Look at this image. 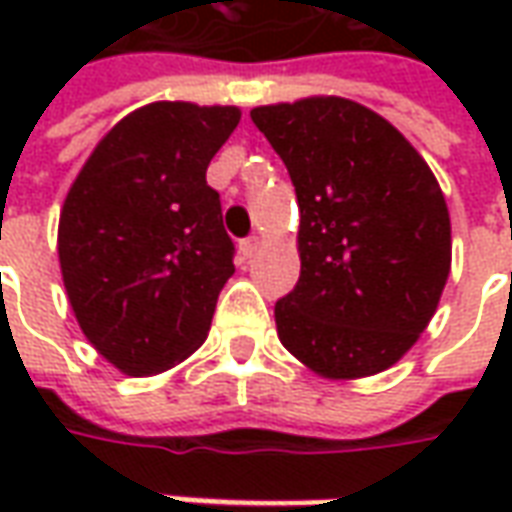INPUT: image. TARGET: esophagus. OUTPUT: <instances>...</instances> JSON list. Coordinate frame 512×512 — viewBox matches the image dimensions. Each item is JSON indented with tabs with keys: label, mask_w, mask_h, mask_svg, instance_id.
I'll return each instance as SVG.
<instances>
[{
	"label": "esophagus",
	"mask_w": 512,
	"mask_h": 512,
	"mask_svg": "<svg viewBox=\"0 0 512 512\" xmlns=\"http://www.w3.org/2000/svg\"><path fill=\"white\" fill-rule=\"evenodd\" d=\"M257 249H260V238H257V235H249V238H244V241L238 244V252L244 257H255Z\"/></svg>",
	"instance_id": "1"
}]
</instances>
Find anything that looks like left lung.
<instances>
[{
  "instance_id": "left-lung-1",
  "label": "left lung",
  "mask_w": 512,
  "mask_h": 512,
  "mask_svg": "<svg viewBox=\"0 0 512 512\" xmlns=\"http://www.w3.org/2000/svg\"><path fill=\"white\" fill-rule=\"evenodd\" d=\"M252 123L285 161L301 213L279 340L332 381L384 373L428 329L450 277L439 180L389 120L340 95L255 106Z\"/></svg>"
}]
</instances>
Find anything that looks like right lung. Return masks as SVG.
<instances>
[{"mask_svg": "<svg viewBox=\"0 0 512 512\" xmlns=\"http://www.w3.org/2000/svg\"><path fill=\"white\" fill-rule=\"evenodd\" d=\"M238 106L156 101L95 145L62 202L57 252L71 310L126 376L189 359L233 277V241L205 172Z\"/></svg>", "mask_w": 512, "mask_h": 512, "instance_id": "add662e5", "label": "right lung"}]
</instances>
